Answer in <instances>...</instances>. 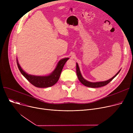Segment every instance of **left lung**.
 I'll return each mask as SVG.
<instances>
[{
    "label": "left lung",
    "instance_id": "1",
    "mask_svg": "<svg viewBox=\"0 0 133 133\" xmlns=\"http://www.w3.org/2000/svg\"><path fill=\"white\" fill-rule=\"evenodd\" d=\"M76 74H77L78 78L79 81L81 82V83H82L83 85H85V86H87L88 87H91V88H98V87H101L107 85L108 83H109L118 73H119L121 69L113 76V78H111V79H110L108 80H106V81H100V82H92L88 81L83 78V76H82V74L80 72V68H79L78 63H76Z\"/></svg>",
    "mask_w": 133,
    "mask_h": 133
}]
</instances>
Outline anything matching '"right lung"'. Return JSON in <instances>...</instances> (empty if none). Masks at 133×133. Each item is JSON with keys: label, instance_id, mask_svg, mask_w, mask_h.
Masks as SVG:
<instances>
[{"label": "right lung", "instance_id": "right-lung-1", "mask_svg": "<svg viewBox=\"0 0 133 133\" xmlns=\"http://www.w3.org/2000/svg\"><path fill=\"white\" fill-rule=\"evenodd\" d=\"M69 59L68 58L61 59L58 63L54 70L49 75L39 76L29 74L26 73L20 66L18 58H17V64L20 72L24 77L33 86L39 88H46L51 87L58 82L65 63Z\"/></svg>", "mask_w": 133, "mask_h": 133}]
</instances>
